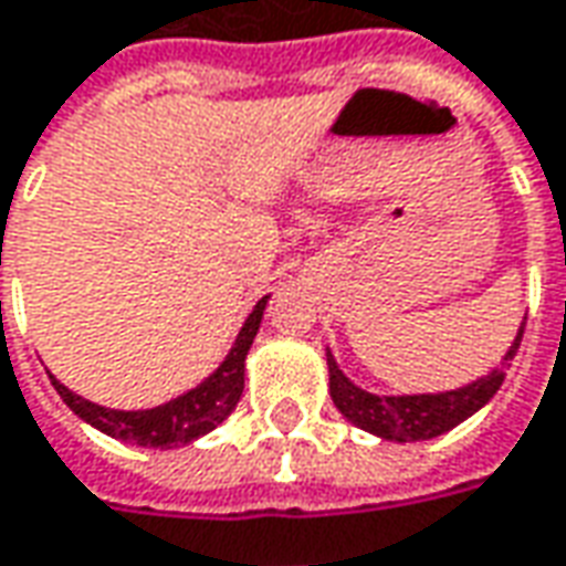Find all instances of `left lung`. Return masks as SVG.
<instances>
[{"instance_id": "obj_1", "label": "left lung", "mask_w": 566, "mask_h": 566, "mask_svg": "<svg viewBox=\"0 0 566 566\" xmlns=\"http://www.w3.org/2000/svg\"><path fill=\"white\" fill-rule=\"evenodd\" d=\"M526 327V324H523ZM523 327L517 333L514 345L507 348L504 361H511L517 355L523 339ZM502 361V364H504ZM329 364V396L333 405L343 411L355 427H361L367 433L392 439V442H420V439H433V436L449 433L451 427H458L461 420H468L473 411H480L489 398L502 389L504 374L502 367H495L489 377L470 382L464 389L454 392H439V396H370L358 389L355 382L345 377L336 367L333 355L327 352Z\"/></svg>"}]
</instances>
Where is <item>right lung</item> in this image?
I'll list each match as a JSON object with an SVG mask.
<instances>
[{"label": "right lung", "mask_w": 566, "mask_h": 566, "mask_svg": "<svg viewBox=\"0 0 566 566\" xmlns=\"http://www.w3.org/2000/svg\"><path fill=\"white\" fill-rule=\"evenodd\" d=\"M264 305H268V295L249 314L245 327L239 329L230 355L223 358L221 367L202 386H196L186 396L174 398L168 405H158L151 411H112V408H102V405H93L86 398L74 396L55 377H49V380L55 386V392L64 398V405L77 417H83L86 423L102 430V433L133 442V446H146V449L186 446V442H192L199 436L211 433L237 408V401L242 398V386H245V355H249L252 339H255L258 327H261Z\"/></svg>", "instance_id": "add662e5"}]
</instances>
